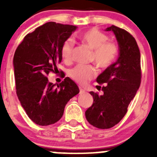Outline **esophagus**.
I'll return each mask as SVG.
<instances>
[{
  "label": "esophagus",
  "mask_w": 157,
  "mask_h": 157,
  "mask_svg": "<svg viewBox=\"0 0 157 157\" xmlns=\"http://www.w3.org/2000/svg\"><path fill=\"white\" fill-rule=\"evenodd\" d=\"M79 93L81 94H84V93H86V90H84V89L82 88V87H79Z\"/></svg>",
  "instance_id": "esophagus-1"
}]
</instances>
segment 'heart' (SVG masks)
<instances>
[{
	"mask_svg": "<svg viewBox=\"0 0 157 157\" xmlns=\"http://www.w3.org/2000/svg\"><path fill=\"white\" fill-rule=\"evenodd\" d=\"M78 38L89 48L93 49L91 60L98 67L105 69L109 67L116 59L118 47L115 42L109 41L105 33L98 28H90L79 34ZM74 50V41L71 38L65 40L60 48V55L65 62L71 61ZM97 74L95 67L92 65H78L70 71L69 75L79 84H86L93 79Z\"/></svg>",
	"mask_w": 157,
	"mask_h": 157,
	"instance_id": "obj_1",
	"label": "heart"
}]
</instances>
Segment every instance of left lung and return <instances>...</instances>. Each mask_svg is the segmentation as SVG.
<instances>
[{
    "label": "left lung",
    "instance_id": "8db88e82",
    "mask_svg": "<svg viewBox=\"0 0 157 157\" xmlns=\"http://www.w3.org/2000/svg\"><path fill=\"white\" fill-rule=\"evenodd\" d=\"M114 33L119 45V57L97 78L104 94L93 91L94 102L86 111V118L99 129L114 127L124 117L130 101L141 84V55L136 40L130 33L114 25L106 28ZM102 86V87L100 86Z\"/></svg>",
    "mask_w": 157,
    "mask_h": 157
}]
</instances>
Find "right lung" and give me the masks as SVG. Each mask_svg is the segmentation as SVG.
<instances>
[{"label":"right lung","mask_w":157,"mask_h":157,"mask_svg":"<svg viewBox=\"0 0 157 157\" xmlns=\"http://www.w3.org/2000/svg\"><path fill=\"white\" fill-rule=\"evenodd\" d=\"M76 29L72 25L48 22L25 36L15 52L16 94L28 117L37 125H51L60 120L65 105L79 93L70 78L56 86L47 78L49 72L58 71L62 44Z\"/></svg>","instance_id":"right-lung-1"}]
</instances>
